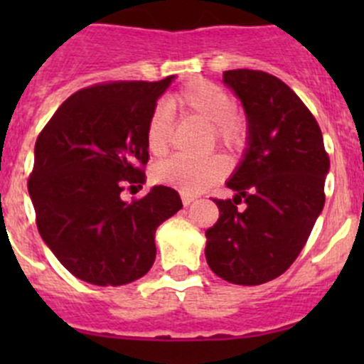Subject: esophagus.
Segmentation results:
<instances>
[{"label":"esophagus","mask_w":364,"mask_h":364,"mask_svg":"<svg viewBox=\"0 0 364 364\" xmlns=\"http://www.w3.org/2000/svg\"><path fill=\"white\" fill-rule=\"evenodd\" d=\"M196 199H197V197L192 196V193H185V192L181 193V200H183V204H185V205L192 204Z\"/></svg>","instance_id":"esophagus-1"}]
</instances>
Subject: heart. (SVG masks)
I'll return each instance as SVG.
<instances>
[{
  "label": "heart",
  "mask_w": 364,
  "mask_h": 364,
  "mask_svg": "<svg viewBox=\"0 0 364 364\" xmlns=\"http://www.w3.org/2000/svg\"><path fill=\"white\" fill-rule=\"evenodd\" d=\"M172 109L183 116H192L211 124L216 141L229 149H241L247 142V123L234 112L236 102L218 84L208 79H193L168 98ZM171 116L167 109L156 107L146 128V144L151 155L164 156L171 142ZM223 156L211 155L200 160L174 156L153 168V178L161 185L172 186L185 193H199L215 185L227 174Z\"/></svg>",
  "instance_id": "1"
}]
</instances>
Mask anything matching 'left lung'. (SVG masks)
Returning <instances> with one entry per match:
<instances>
[{
    "label": "left lung",
    "instance_id": "left-lung-1",
    "mask_svg": "<svg viewBox=\"0 0 364 364\" xmlns=\"http://www.w3.org/2000/svg\"><path fill=\"white\" fill-rule=\"evenodd\" d=\"M223 84L243 105L247 148L225 183L234 199H215L205 260L222 280L260 285L303 250L324 208L329 159L317 121L287 84L259 70H227Z\"/></svg>",
    "mask_w": 364,
    "mask_h": 364
}]
</instances>
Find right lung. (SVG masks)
Masks as SVG:
<instances>
[{
  "label": "right lung",
  "instance_id": "1",
  "mask_svg": "<svg viewBox=\"0 0 364 364\" xmlns=\"http://www.w3.org/2000/svg\"><path fill=\"white\" fill-rule=\"evenodd\" d=\"M176 75L159 82L97 84L60 105L35 144L28 192L43 243L87 284L139 280L156 257L155 232L183 208L179 193L156 185L124 203V185H142L146 128Z\"/></svg>",
  "mask_w": 364,
  "mask_h": 364
}]
</instances>
